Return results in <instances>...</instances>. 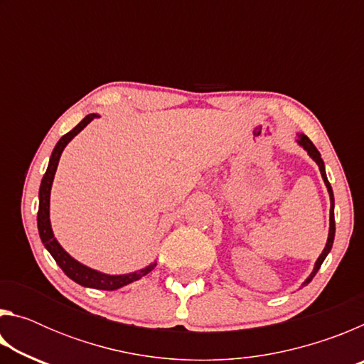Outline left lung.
Returning a JSON list of instances; mask_svg holds the SVG:
<instances>
[{
	"label": "left lung",
	"mask_w": 364,
	"mask_h": 364,
	"mask_svg": "<svg viewBox=\"0 0 364 364\" xmlns=\"http://www.w3.org/2000/svg\"><path fill=\"white\" fill-rule=\"evenodd\" d=\"M299 144L304 147V149L310 154V157L315 160V162L318 164V167H319V171H321V176H323V180H324V184H326V188H328V193H329V197H331V217H329V220H331V225H329V236H328V242H326V247H324V250H323V254L319 255V258L316 260V263H315V268H313V271H311V274L308 276V279L304 282V284L306 286L308 282H310L313 278H315V274L318 273V269L321 268V264H323V262H324V258L328 257V254L331 252V249H332V242H334V236H336V220H334V193H332V188H331V184H329V181H328V176H326V170H324V162H323V159H321V154H319V151L316 149V146L311 143L310 141V138L308 136H305V134H299Z\"/></svg>",
	"instance_id": "left-lung-1"
}]
</instances>
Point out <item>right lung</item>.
Segmentation results:
<instances>
[{
	"instance_id": "1",
	"label": "right lung",
	"mask_w": 364,
	"mask_h": 364,
	"mask_svg": "<svg viewBox=\"0 0 364 364\" xmlns=\"http://www.w3.org/2000/svg\"><path fill=\"white\" fill-rule=\"evenodd\" d=\"M97 117L100 115H96V114L86 115L85 119L80 122L75 128H73V130L64 134V136L58 141V144H56V147H54V151L51 154V159H49L46 173L41 180L40 196H38L40 207H38V218H36V221H38V231H40L41 242L45 244V247L48 249L49 254L53 255L54 260H56L60 269H63L72 281H75L77 284L85 286V287L101 289V291H115V289H120L123 286L130 284V282L138 281L143 278V276H146L147 273H151V271L156 268L157 263H152L147 268L134 271V273H130V274L110 276V274L100 273V271L91 269L88 267H85V264L78 263L77 260H73V258L67 254L63 247H60L56 239H54L51 223H49V194H51V184L54 180V173H56L60 154H63L64 147L69 144V141L73 136H77V134L82 132L91 120L97 119Z\"/></svg>"
}]
</instances>
